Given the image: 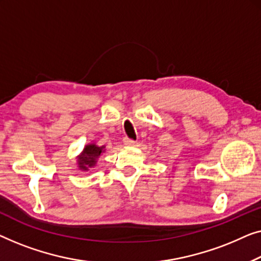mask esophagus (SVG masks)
Returning <instances> with one entry per match:
<instances>
[{"label": "esophagus", "instance_id": "34e87169", "mask_svg": "<svg viewBox=\"0 0 261 261\" xmlns=\"http://www.w3.org/2000/svg\"><path fill=\"white\" fill-rule=\"evenodd\" d=\"M123 142H124V144L127 145V146H132V145L136 144V142L134 141V139H130V138H127V137L124 138Z\"/></svg>", "mask_w": 261, "mask_h": 261}]
</instances>
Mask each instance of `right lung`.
I'll list each match as a JSON object with an SVG mask.
<instances>
[{
  "label": "right lung",
  "instance_id": "obj_1",
  "mask_svg": "<svg viewBox=\"0 0 261 261\" xmlns=\"http://www.w3.org/2000/svg\"><path fill=\"white\" fill-rule=\"evenodd\" d=\"M102 152H105V146H98L94 143L87 144L84 148L83 152L78 156V166L80 170H89V168H92L97 163V160Z\"/></svg>",
  "mask_w": 261,
  "mask_h": 261
}]
</instances>
